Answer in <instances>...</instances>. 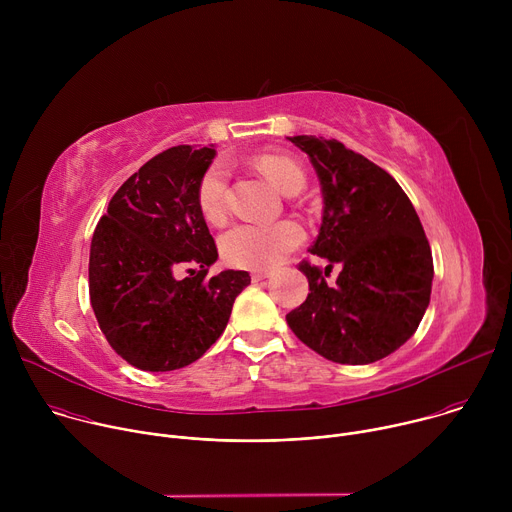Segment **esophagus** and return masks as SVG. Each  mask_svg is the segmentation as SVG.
Here are the masks:
<instances>
[{"label": "esophagus", "mask_w": 512, "mask_h": 512, "mask_svg": "<svg viewBox=\"0 0 512 512\" xmlns=\"http://www.w3.org/2000/svg\"><path fill=\"white\" fill-rule=\"evenodd\" d=\"M269 275H271V271L259 269V271H253V273H251V279H253V281H261V279H265V277H269Z\"/></svg>", "instance_id": "esophagus-1"}]
</instances>
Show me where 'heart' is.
I'll return each mask as SVG.
<instances>
[{"label":"heart","mask_w":512,"mask_h":512,"mask_svg":"<svg viewBox=\"0 0 512 512\" xmlns=\"http://www.w3.org/2000/svg\"><path fill=\"white\" fill-rule=\"evenodd\" d=\"M257 168L285 194H296L306 174L300 162L285 154H261L255 158ZM229 170L223 162H214L200 178L196 188V202L200 214L208 223H221L227 214ZM304 231L294 221L237 223L221 237V253L233 267L269 269L277 265L289 251L300 247Z\"/></svg>","instance_id":"b5f03b06"}]
</instances>
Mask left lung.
I'll use <instances>...</instances> for the list:
<instances>
[{"instance_id": "8db88e82", "label": "left lung", "mask_w": 512, "mask_h": 512, "mask_svg": "<svg viewBox=\"0 0 512 512\" xmlns=\"http://www.w3.org/2000/svg\"><path fill=\"white\" fill-rule=\"evenodd\" d=\"M318 174L324 196L322 227L304 259L306 302L285 320L306 346L340 364H369L405 344L417 330L431 296L433 259L419 216L397 180L344 148L338 139L289 137ZM334 264L343 269L325 283Z\"/></svg>"}]
</instances>
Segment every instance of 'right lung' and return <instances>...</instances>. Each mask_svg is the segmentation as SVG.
Masks as SVG:
<instances>
[{"instance_id":"1","label":"right lung","mask_w":512,"mask_h":512,"mask_svg":"<svg viewBox=\"0 0 512 512\" xmlns=\"http://www.w3.org/2000/svg\"><path fill=\"white\" fill-rule=\"evenodd\" d=\"M212 158V148L192 145L154 156L113 194L93 233L91 306L111 348L139 371L198 360L251 283L247 271L233 269L208 277L218 251L196 188Z\"/></svg>"}]
</instances>
